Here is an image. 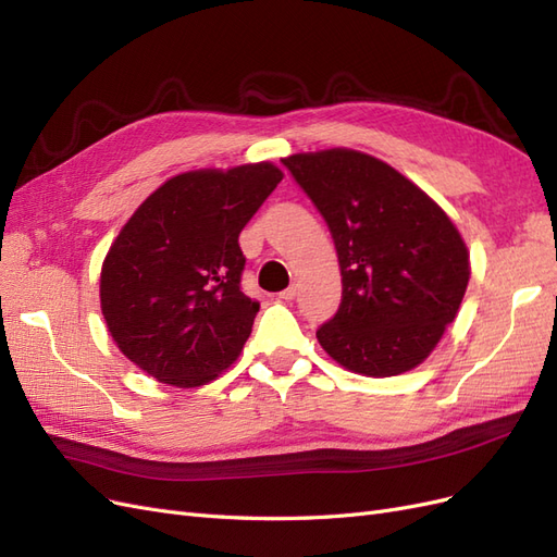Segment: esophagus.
Masks as SVG:
<instances>
[{
  "instance_id": "34e87169",
  "label": "esophagus",
  "mask_w": 557,
  "mask_h": 557,
  "mask_svg": "<svg viewBox=\"0 0 557 557\" xmlns=\"http://www.w3.org/2000/svg\"><path fill=\"white\" fill-rule=\"evenodd\" d=\"M278 297H281V299H285V301H293V299L297 297V285H290V288H288V290H283Z\"/></svg>"
}]
</instances>
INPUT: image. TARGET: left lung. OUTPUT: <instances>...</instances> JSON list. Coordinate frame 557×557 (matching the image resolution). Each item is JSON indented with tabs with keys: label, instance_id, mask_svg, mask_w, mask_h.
<instances>
[{
	"label": "left lung",
	"instance_id": "1",
	"mask_svg": "<svg viewBox=\"0 0 557 557\" xmlns=\"http://www.w3.org/2000/svg\"><path fill=\"white\" fill-rule=\"evenodd\" d=\"M323 213L342 307L315 332L348 372L387 379L425 362L453 323L471 264L448 213L387 162L352 148L283 158Z\"/></svg>",
	"mask_w": 557,
	"mask_h": 557
}]
</instances>
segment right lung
Segmentation results:
<instances>
[{"label": "right lung", "instance_id": "right-lung-1", "mask_svg": "<svg viewBox=\"0 0 557 557\" xmlns=\"http://www.w3.org/2000/svg\"><path fill=\"white\" fill-rule=\"evenodd\" d=\"M281 178L274 162L183 172L117 232L99 305L111 339L141 372L199 387L239 358L260 311L239 288V234Z\"/></svg>", "mask_w": 557, "mask_h": 557}]
</instances>
